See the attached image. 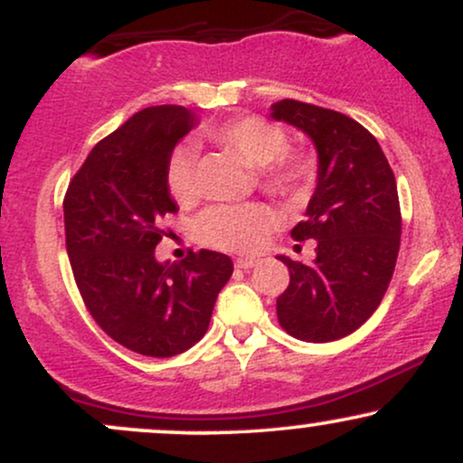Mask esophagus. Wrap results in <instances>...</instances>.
I'll list each match as a JSON object with an SVG mask.
<instances>
[{
    "label": "esophagus",
    "instance_id": "34e87169",
    "mask_svg": "<svg viewBox=\"0 0 463 463\" xmlns=\"http://www.w3.org/2000/svg\"><path fill=\"white\" fill-rule=\"evenodd\" d=\"M259 261L257 259H252V257H239L237 261H235V265L239 269H250V268H254V265H257Z\"/></svg>",
    "mask_w": 463,
    "mask_h": 463
}]
</instances>
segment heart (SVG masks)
Segmentation results:
<instances>
[{"mask_svg": "<svg viewBox=\"0 0 463 463\" xmlns=\"http://www.w3.org/2000/svg\"><path fill=\"white\" fill-rule=\"evenodd\" d=\"M204 137L215 146L237 154L250 167L259 169V184L268 195L294 200L307 189L313 176L309 156L287 150L289 137L279 124L257 115H239L222 124L209 126ZM167 191L178 204H191L198 198L195 152L180 146L165 167ZM272 228V215L254 204L211 206L195 222V235L206 246L228 252H254L261 248Z\"/></svg>", "mask_w": 463, "mask_h": 463, "instance_id": "1", "label": "heart"}]
</instances>
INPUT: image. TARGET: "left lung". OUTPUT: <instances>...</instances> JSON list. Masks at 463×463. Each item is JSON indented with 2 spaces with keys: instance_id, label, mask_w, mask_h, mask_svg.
<instances>
[{
  "instance_id": "1",
  "label": "left lung",
  "mask_w": 463,
  "mask_h": 463,
  "mask_svg": "<svg viewBox=\"0 0 463 463\" xmlns=\"http://www.w3.org/2000/svg\"><path fill=\"white\" fill-rule=\"evenodd\" d=\"M272 117L309 135L317 150V187L291 231L296 241H317L316 261L279 257L289 285L276 316L291 337L333 342L368 320L394 274L402 226L396 178L379 141L348 115L280 99Z\"/></svg>"
}]
</instances>
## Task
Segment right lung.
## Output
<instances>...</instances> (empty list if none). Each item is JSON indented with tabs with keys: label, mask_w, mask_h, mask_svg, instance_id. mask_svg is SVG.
Returning a JSON list of instances; mask_svg holds the SVG:
<instances>
[{
	"label": "right lung",
	"mask_w": 463,
	"mask_h": 463,
	"mask_svg": "<svg viewBox=\"0 0 463 463\" xmlns=\"http://www.w3.org/2000/svg\"><path fill=\"white\" fill-rule=\"evenodd\" d=\"M198 124L184 106L135 113L89 152L62 202L73 279L99 328L146 357H174L204 337L217 294L232 274L222 252L158 263L163 217L176 213L165 167Z\"/></svg>",
	"instance_id": "1"
}]
</instances>
